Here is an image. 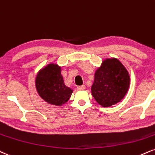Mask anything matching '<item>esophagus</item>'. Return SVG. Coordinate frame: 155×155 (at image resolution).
<instances>
[{"instance_id":"34e87169","label":"esophagus","mask_w":155,"mask_h":155,"mask_svg":"<svg viewBox=\"0 0 155 155\" xmlns=\"http://www.w3.org/2000/svg\"><path fill=\"white\" fill-rule=\"evenodd\" d=\"M85 88H86V86L85 85L78 86V87H77V89H79V90H84V89H85Z\"/></svg>"}]
</instances>
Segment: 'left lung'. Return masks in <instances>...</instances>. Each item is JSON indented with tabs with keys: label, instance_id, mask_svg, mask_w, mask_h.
<instances>
[{
	"label": "left lung",
	"instance_id": "8db88e82",
	"mask_svg": "<svg viewBox=\"0 0 155 155\" xmlns=\"http://www.w3.org/2000/svg\"><path fill=\"white\" fill-rule=\"evenodd\" d=\"M130 84L129 74L118 59H106L96 71L92 94L102 107L115 105L124 97Z\"/></svg>",
	"mask_w": 155,
	"mask_h": 155
}]
</instances>
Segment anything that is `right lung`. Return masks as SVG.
Returning <instances> with one entry per match:
<instances>
[{
    "instance_id": "right-lung-1",
    "label": "right lung",
    "mask_w": 155,
    "mask_h": 155,
    "mask_svg": "<svg viewBox=\"0 0 155 155\" xmlns=\"http://www.w3.org/2000/svg\"><path fill=\"white\" fill-rule=\"evenodd\" d=\"M37 92L45 101L61 106L69 100L73 91L63 81L61 68L49 64L37 74L35 81Z\"/></svg>"
}]
</instances>
